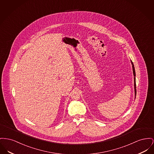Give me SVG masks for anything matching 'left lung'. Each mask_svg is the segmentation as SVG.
<instances>
[{"instance_id": "8db88e82", "label": "left lung", "mask_w": 154, "mask_h": 154, "mask_svg": "<svg viewBox=\"0 0 154 154\" xmlns=\"http://www.w3.org/2000/svg\"><path fill=\"white\" fill-rule=\"evenodd\" d=\"M131 63L132 64V67H133V75H134V92H135V98H136V72H135V69H134V64L132 62V61L131 60Z\"/></svg>"}]
</instances>
